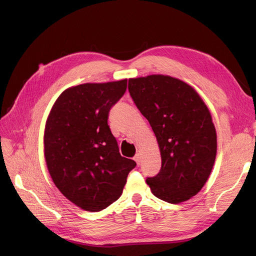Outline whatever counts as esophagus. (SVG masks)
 I'll return each mask as SVG.
<instances>
[{
  "mask_svg": "<svg viewBox=\"0 0 256 256\" xmlns=\"http://www.w3.org/2000/svg\"><path fill=\"white\" fill-rule=\"evenodd\" d=\"M134 160H135V162L138 165H140V163H141V154H136L135 156H134Z\"/></svg>",
  "mask_w": 256,
  "mask_h": 256,
  "instance_id": "34e87169",
  "label": "esophagus"
}]
</instances>
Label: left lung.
<instances>
[{"label":"left lung","mask_w":256,"mask_h":256,"mask_svg":"<svg viewBox=\"0 0 256 256\" xmlns=\"http://www.w3.org/2000/svg\"><path fill=\"white\" fill-rule=\"evenodd\" d=\"M128 91L156 137L162 167L147 178L152 194L178 204L195 196L210 178L217 134L206 104L196 90L164 74L128 80Z\"/></svg>","instance_id":"left-lung-1"}]
</instances>
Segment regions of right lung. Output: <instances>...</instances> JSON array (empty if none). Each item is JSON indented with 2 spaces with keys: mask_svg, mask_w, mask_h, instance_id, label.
Instances as JSON below:
<instances>
[{
  "mask_svg": "<svg viewBox=\"0 0 256 256\" xmlns=\"http://www.w3.org/2000/svg\"><path fill=\"white\" fill-rule=\"evenodd\" d=\"M128 80L86 83L64 90L44 130V158L50 178L72 204L100 212L121 194L136 162L121 156L108 126L111 108L124 94Z\"/></svg>",
  "mask_w": 256,
  "mask_h": 256,
  "instance_id": "add662e5",
  "label": "right lung"
}]
</instances>
